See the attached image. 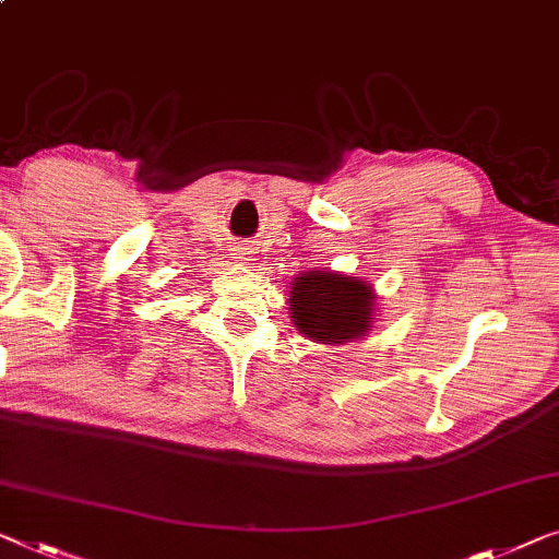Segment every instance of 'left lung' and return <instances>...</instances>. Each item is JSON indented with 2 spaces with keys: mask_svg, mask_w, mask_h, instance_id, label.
Here are the masks:
<instances>
[{
  "mask_svg": "<svg viewBox=\"0 0 559 559\" xmlns=\"http://www.w3.org/2000/svg\"><path fill=\"white\" fill-rule=\"evenodd\" d=\"M288 313L296 331L313 344H352L373 329V283L341 271H304L290 281Z\"/></svg>",
  "mask_w": 559,
  "mask_h": 559,
  "instance_id": "obj_1",
  "label": "left lung"
}]
</instances>
